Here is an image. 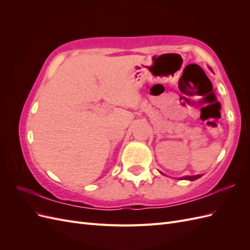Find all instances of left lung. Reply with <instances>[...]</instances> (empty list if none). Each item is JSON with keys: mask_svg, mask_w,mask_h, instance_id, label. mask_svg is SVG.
<instances>
[{"mask_svg": "<svg viewBox=\"0 0 250 250\" xmlns=\"http://www.w3.org/2000/svg\"><path fill=\"white\" fill-rule=\"evenodd\" d=\"M201 177V175H195V176H184L183 177V179H188V180H196V179H198V178H200Z\"/></svg>", "mask_w": 250, "mask_h": 250, "instance_id": "obj_1", "label": "left lung"}]
</instances>
